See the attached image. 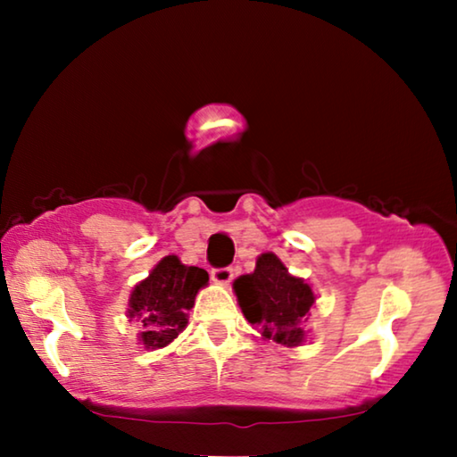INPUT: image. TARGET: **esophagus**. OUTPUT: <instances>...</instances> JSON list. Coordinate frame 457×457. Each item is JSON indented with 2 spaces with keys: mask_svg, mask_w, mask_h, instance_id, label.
<instances>
[{
  "mask_svg": "<svg viewBox=\"0 0 457 457\" xmlns=\"http://www.w3.org/2000/svg\"><path fill=\"white\" fill-rule=\"evenodd\" d=\"M212 280L220 286H228L234 280V270L231 268H215L212 270Z\"/></svg>",
  "mask_w": 457,
  "mask_h": 457,
  "instance_id": "esophagus-1",
  "label": "esophagus"
}]
</instances>
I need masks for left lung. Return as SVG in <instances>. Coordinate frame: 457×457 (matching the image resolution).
Segmentation results:
<instances>
[{
	"label": "left lung",
	"instance_id": "left-lung-1",
	"mask_svg": "<svg viewBox=\"0 0 457 457\" xmlns=\"http://www.w3.org/2000/svg\"><path fill=\"white\" fill-rule=\"evenodd\" d=\"M234 292L245 320L262 338L288 349L306 343L304 319L311 316L316 294L304 278L292 276L276 253H260L253 272L234 282Z\"/></svg>",
	"mask_w": 457,
	"mask_h": 457
}]
</instances>
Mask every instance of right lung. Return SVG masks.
<instances>
[{"instance_id": "right-lung-1", "label": "right lung", "mask_w": 457, "mask_h": 457, "mask_svg": "<svg viewBox=\"0 0 457 457\" xmlns=\"http://www.w3.org/2000/svg\"><path fill=\"white\" fill-rule=\"evenodd\" d=\"M210 276L204 268L185 266L177 256H165L129 296L127 319L137 320L143 330L138 340L146 351L171 345L185 330L195 296L205 288Z\"/></svg>"}]
</instances>
